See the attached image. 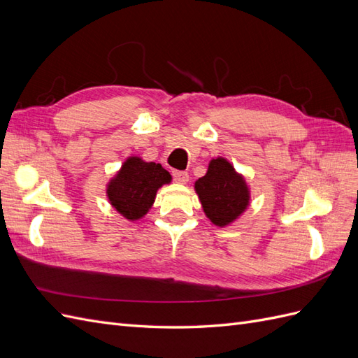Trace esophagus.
<instances>
[{
    "label": "esophagus",
    "mask_w": 358,
    "mask_h": 358,
    "mask_svg": "<svg viewBox=\"0 0 358 358\" xmlns=\"http://www.w3.org/2000/svg\"><path fill=\"white\" fill-rule=\"evenodd\" d=\"M173 178H175V180L179 183H187L189 180L188 173L180 171V170H173Z\"/></svg>",
    "instance_id": "1"
}]
</instances>
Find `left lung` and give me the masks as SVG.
Segmentation results:
<instances>
[{
  "label": "left lung",
  "instance_id": "1",
  "mask_svg": "<svg viewBox=\"0 0 358 358\" xmlns=\"http://www.w3.org/2000/svg\"><path fill=\"white\" fill-rule=\"evenodd\" d=\"M194 188L206 216L218 227L236 221L249 206V188L245 178L221 157L209 162L208 173L196 182Z\"/></svg>",
  "mask_w": 358,
  "mask_h": 358
}]
</instances>
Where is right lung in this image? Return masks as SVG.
I'll return each mask as SVG.
<instances>
[{
	"label": "right lung",
	"mask_w": 358,
	"mask_h": 358,
	"mask_svg": "<svg viewBox=\"0 0 358 358\" xmlns=\"http://www.w3.org/2000/svg\"><path fill=\"white\" fill-rule=\"evenodd\" d=\"M170 182V173L161 164L129 157L107 185V197L124 218L136 221L152 208L157 191Z\"/></svg>",
	"instance_id": "1"
}]
</instances>
